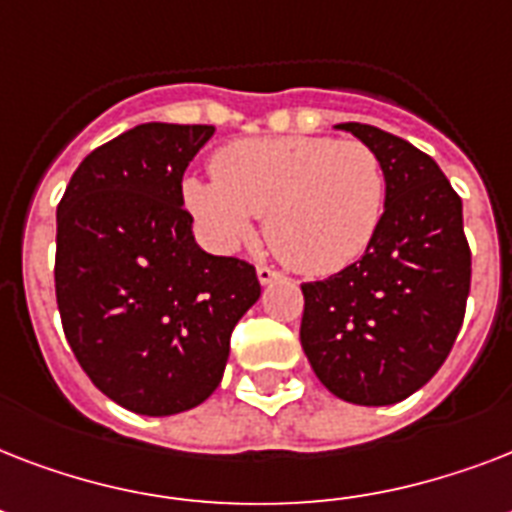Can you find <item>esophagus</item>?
<instances>
[{
  "mask_svg": "<svg viewBox=\"0 0 512 512\" xmlns=\"http://www.w3.org/2000/svg\"><path fill=\"white\" fill-rule=\"evenodd\" d=\"M279 279V273L273 271V268H268V265H257V281H260V284H271V281H276Z\"/></svg>",
  "mask_w": 512,
  "mask_h": 512,
  "instance_id": "obj_1",
  "label": "esophagus"
}]
</instances>
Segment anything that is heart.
Returning <instances> with one entry per match:
<instances>
[{
  "instance_id": "obj_1",
  "label": "heart",
  "mask_w": 512,
  "mask_h": 512,
  "mask_svg": "<svg viewBox=\"0 0 512 512\" xmlns=\"http://www.w3.org/2000/svg\"><path fill=\"white\" fill-rule=\"evenodd\" d=\"M215 177L183 180V204L220 252L265 236L295 271L327 276L353 263L385 209V167L361 140L319 135L236 140L212 159Z\"/></svg>"
}]
</instances>
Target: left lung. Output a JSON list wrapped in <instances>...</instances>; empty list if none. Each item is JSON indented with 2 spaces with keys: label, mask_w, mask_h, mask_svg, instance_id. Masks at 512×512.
Listing matches in <instances>:
<instances>
[{
  "label": "left lung",
  "mask_w": 512,
  "mask_h": 512,
  "mask_svg": "<svg viewBox=\"0 0 512 512\" xmlns=\"http://www.w3.org/2000/svg\"><path fill=\"white\" fill-rule=\"evenodd\" d=\"M337 130L374 148L388 193L364 257L303 284L300 342L332 396L358 406L398 404L441 369L465 319L462 199L412 143L372 124Z\"/></svg>",
  "instance_id": "obj_1"
}]
</instances>
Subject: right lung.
Segmentation results:
<instances>
[{"mask_svg":"<svg viewBox=\"0 0 512 512\" xmlns=\"http://www.w3.org/2000/svg\"><path fill=\"white\" fill-rule=\"evenodd\" d=\"M212 135L209 124H138L95 148L58 204L68 345L111 401L146 417L215 393L233 327L260 297L255 268L204 252L183 209V172Z\"/></svg>","mask_w":512,"mask_h":512,"instance_id":"1","label":"right lung"}]
</instances>
